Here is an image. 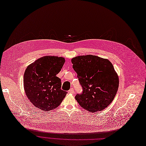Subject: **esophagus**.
I'll return each mask as SVG.
<instances>
[{"mask_svg":"<svg viewBox=\"0 0 146 146\" xmlns=\"http://www.w3.org/2000/svg\"><path fill=\"white\" fill-rule=\"evenodd\" d=\"M69 93H72V94H73L74 92V89L73 88H70L69 90Z\"/></svg>","mask_w":146,"mask_h":146,"instance_id":"esophagus-1","label":"esophagus"}]
</instances>
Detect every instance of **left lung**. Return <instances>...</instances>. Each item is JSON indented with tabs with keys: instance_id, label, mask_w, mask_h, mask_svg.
Returning a JSON list of instances; mask_svg holds the SVG:
<instances>
[{
	"instance_id": "1",
	"label": "left lung",
	"mask_w": 146,
	"mask_h": 146,
	"mask_svg": "<svg viewBox=\"0 0 146 146\" xmlns=\"http://www.w3.org/2000/svg\"><path fill=\"white\" fill-rule=\"evenodd\" d=\"M83 92L76 100L84 110L96 112L104 110L113 100L119 87V77L107 59L88 55L72 59Z\"/></svg>"
}]
</instances>
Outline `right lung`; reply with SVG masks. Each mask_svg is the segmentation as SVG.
Masks as SVG:
<instances>
[{"mask_svg":"<svg viewBox=\"0 0 146 146\" xmlns=\"http://www.w3.org/2000/svg\"><path fill=\"white\" fill-rule=\"evenodd\" d=\"M65 62L63 57L45 56L26 68L23 78L25 94L36 108L44 111L55 109L67 92L61 90V80L56 76Z\"/></svg>","mask_w":146,"mask_h":146,"instance_id":"obj_1","label":"right lung"}]
</instances>
